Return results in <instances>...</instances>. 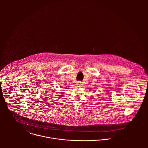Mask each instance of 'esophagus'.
Listing matches in <instances>:
<instances>
[{
	"label": "esophagus",
	"mask_w": 148,
	"mask_h": 148,
	"mask_svg": "<svg viewBox=\"0 0 148 148\" xmlns=\"http://www.w3.org/2000/svg\"><path fill=\"white\" fill-rule=\"evenodd\" d=\"M82 85V82H77V86H80Z\"/></svg>",
	"instance_id": "obj_1"
}]
</instances>
